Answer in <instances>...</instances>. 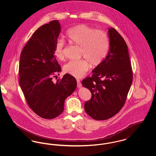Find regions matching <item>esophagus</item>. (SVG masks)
I'll list each match as a JSON object with an SVG mask.
<instances>
[{
    "label": "esophagus",
    "instance_id": "34e87169",
    "mask_svg": "<svg viewBox=\"0 0 156 156\" xmlns=\"http://www.w3.org/2000/svg\"><path fill=\"white\" fill-rule=\"evenodd\" d=\"M76 81H77V87H78V88H81L82 87L81 82H80V81L79 80H77Z\"/></svg>",
    "mask_w": 156,
    "mask_h": 156
}]
</instances>
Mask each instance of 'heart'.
Masks as SVG:
<instances>
[{"instance_id": "b5f03b06", "label": "heart", "mask_w": 156, "mask_h": 156, "mask_svg": "<svg viewBox=\"0 0 156 156\" xmlns=\"http://www.w3.org/2000/svg\"><path fill=\"white\" fill-rule=\"evenodd\" d=\"M66 37L72 44L81 47V56L85 59L70 61L63 67L64 71L77 78L83 76L92 67L99 66L106 57L109 47V38L105 32L96 30L86 24H80L67 30ZM64 42L58 40L55 45L54 55L57 59L64 58Z\"/></svg>"}]
</instances>
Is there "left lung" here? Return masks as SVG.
<instances>
[{
  "mask_svg": "<svg viewBox=\"0 0 156 156\" xmlns=\"http://www.w3.org/2000/svg\"><path fill=\"white\" fill-rule=\"evenodd\" d=\"M109 51L91 77L82 85L92 94L84 108L92 119L104 120L119 112L125 103L133 81V73L125 40L115 29H108Z\"/></svg>",
  "mask_w": 156,
  "mask_h": 156,
  "instance_id": "left-lung-1",
  "label": "left lung"
}]
</instances>
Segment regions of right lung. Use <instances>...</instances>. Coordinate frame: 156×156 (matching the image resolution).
Listing matches in <instances>:
<instances>
[{"label": "right lung", "mask_w": 156, "mask_h": 156, "mask_svg": "<svg viewBox=\"0 0 156 156\" xmlns=\"http://www.w3.org/2000/svg\"><path fill=\"white\" fill-rule=\"evenodd\" d=\"M60 32L57 20L40 27L23 48L20 57L19 85L29 107L44 119L59 116L64 111L65 100L76 88V79L68 74L60 81H52V76L61 69L54 55Z\"/></svg>", "instance_id": "1"}]
</instances>
